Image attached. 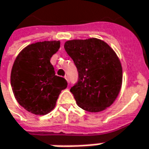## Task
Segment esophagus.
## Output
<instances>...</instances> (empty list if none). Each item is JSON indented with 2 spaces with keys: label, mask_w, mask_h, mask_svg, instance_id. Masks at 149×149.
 <instances>
[{
  "label": "esophagus",
  "mask_w": 149,
  "mask_h": 149,
  "mask_svg": "<svg viewBox=\"0 0 149 149\" xmlns=\"http://www.w3.org/2000/svg\"><path fill=\"white\" fill-rule=\"evenodd\" d=\"M65 79L67 80L68 84H70V80H69V78H68V76H65Z\"/></svg>",
  "instance_id": "obj_1"
}]
</instances>
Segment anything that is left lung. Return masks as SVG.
<instances>
[{"label":"left lung","instance_id":"left-lung-1","mask_svg":"<svg viewBox=\"0 0 149 149\" xmlns=\"http://www.w3.org/2000/svg\"><path fill=\"white\" fill-rule=\"evenodd\" d=\"M64 47L78 70V81L70 88L78 106L89 112L110 107L122 84V67L114 51L97 38L67 41Z\"/></svg>","mask_w":149,"mask_h":149}]
</instances>
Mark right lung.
<instances>
[{"mask_svg":"<svg viewBox=\"0 0 149 149\" xmlns=\"http://www.w3.org/2000/svg\"><path fill=\"white\" fill-rule=\"evenodd\" d=\"M60 48L59 41L39 42L26 47L15 59L10 82L19 104L35 115H46L67 88L65 78L55 74L51 57Z\"/></svg>","mask_w":149,"mask_h":149,"instance_id":"right-lung-1","label":"right lung"}]
</instances>
